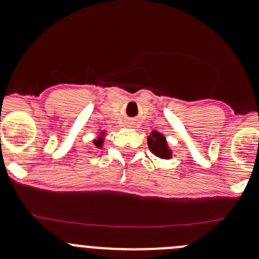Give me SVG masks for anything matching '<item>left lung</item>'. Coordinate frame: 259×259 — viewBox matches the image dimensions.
<instances>
[{
    "label": "left lung",
    "mask_w": 259,
    "mask_h": 259,
    "mask_svg": "<svg viewBox=\"0 0 259 259\" xmlns=\"http://www.w3.org/2000/svg\"><path fill=\"white\" fill-rule=\"evenodd\" d=\"M148 144L151 153L155 156H158V158L169 159L170 155H172V151L168 149L165 137L162 134H159V132H151L150 136L148 137Z\"/></svg>",
    "instance_id": "left-lung-1"
}]
</instances>
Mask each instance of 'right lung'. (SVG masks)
I'll return each instance as SVG.
<instances>
[{"instance_id": "obj_1", "label": "right lung", "mask_w": 259, "mask_h": 259, "mask_svg": "<svg viewBox=\"0 0 259 259\" xmlns=\"http://www.w3.org/2000/svg\"><path fill=\"white\" fill-rule=\"evenodd\" d=\"M101 136H104V134H103V132H101ZM103 142H104L103 137H100V139H99V140H95V141H94V144H95V145L97 146V148H101V146H103Z\"/></svg>"}]
</instances>
